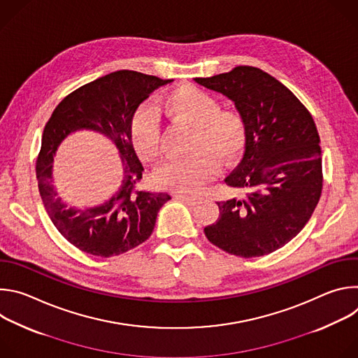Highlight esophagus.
Returning <instances> with one entry per match:
<instances>
[{
  "mask_svg": "<svg viewBox=\"0 0 358 358\" xmlns=\"http://www.w3.org/2000/svg\"><path fill=\"white\" fill-rule=\"evenodd\" d=\"M176 198L184 201L185 203H188V206H195V203H198L201 201L199 196H196V195H187V194H176Z\"/></svg>",
  "mask_w": 358,
  "mask_h": 358,
  "instance_id": "obj_1",
  "label": "esophagus"
}]
</instances>
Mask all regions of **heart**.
Segmentation results:
<instances>
[{
  "mask_svg": "<svg viewBox=\"0 0 358 358\" xmlns=\"http://www.w3.org/2000/svg\"><path fill=\"white\" fill-rule=\"evenodd\" d=\"M157 113L170 123L191 127L185 157L166 160L155 173L162 188L192 192L224 163L235 160L246 143V126L239 113L220 109L218 100L194 85H178L164 92L156 101ZM129 138L137 159L156 162L160 155L159 124L147 108L136 110L129 124Z\"/></svg>",
  "mask_w": 358,
  "mask_h": 358,
  "instance_id": "b5f03b06",
  "label": "heart"
}]
</instances>
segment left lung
<instances>
[{"mask_svg":"<svg viewBox=\"0 0 358 358\" xmlns=\"http://www.w3.org/2000/svg\"><path fill=\"white\" fill-rule=\"evenodd\" d=\"M195 82L231 99L246 126L243 157L225 178L246 194L217 202L220 218L203 232L235 257L272 253L304 228L322 195L315 120L285 85L258 68L236 66Z\"/></svg>","mask_w":358,"mask_h":358,"instance_id":"obj_1","label":"left lung"}]
</instances>
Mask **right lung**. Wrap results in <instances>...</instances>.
<instances>
[{
	"instance_id": "1",
	"label": "right lung",
	"mask_w": 358,
	"mask_h": 358,
	"mask_svg": "<svg viewBox=\"0 0 358 358\" xmlns=\"http://www.w3.org/2000/svg\"><path fill=\"white\" fill-rule=\"evenodd\" d=\"M170 82L134 71L112 72L69 93L48 120L35 169L39 194L55 228L82 252L110 258L136 248L148 239L160 208L171 199L166 192L136 188L144 169L129 138L130 119L138 105ZM78 129H93L110 138L124 167L120 189L100 206L83 210L69 208L52 184L56 150Z\"/></svg>"
}]
</instances>
